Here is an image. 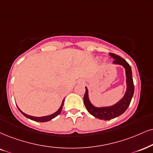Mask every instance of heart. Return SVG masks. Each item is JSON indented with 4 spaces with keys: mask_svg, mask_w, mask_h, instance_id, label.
<instances>
[{
    "mask_svg": "<svg viewBox=\"0 0 153 153\" xmlns=\"http://www.w3.org/2000/svg\"><path fill=\"white\" fill-rule=\"evenodd\" d=\"M104 62H106V59H104Z\"/></svg>",
    "mask_w": 153,
    "mask_h": 153,
    "instance_id": "1",
    "label": "heart"
}]
</instances>
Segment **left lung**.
Instances as JSON below:
<instances>
[{
	"label": "left lung",
	"instance_id": "left-lung-1",
	"mask_svg": "<svg viewBox=\"0 0 153 153\" xmlns=\"http://www.w3.org/2000/svg\"><path fill=\"white\" fill-rule=\"evenodd\" d=\"M109 55L114 59V61L113 62L114 65H120L125 69L126 89L123 97L114 105L100 107L96 106L91 102L88 97V90L86 86H85L86 91L84 97V103L88 112L96 118L104 120L113 119L123 114L128 108L134 93V84H133L131 66L121 56L113 53H109Z\"/></svg>",
	"mask_w": 153,
	"mask_h": 153
}]
</instances>
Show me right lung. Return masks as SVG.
<instances>
[{
	"label": "right lung",
	"mask_w": 153,
	"mask_h": 153,
	"mask_svg": "<svg viewBox=\"0 0 153 153\" xmlns=\"http://www.w3.org/2000/svg\"><path fill=\"white\" fill-rule=\"evenodd\" d=\"M64 101H65V99H63V101H62V104L60 105V107L58 109L57 111H56V112L53 113V114H50V115H48V116H41V117H36V116H30V115H27L26 114H25L24 112H22V111L20 110V108H19V107L18 106V108L19 109V111L21 112V114L23 115L26 117V118H29V119L30 120H33L34 121H37V122H42V123H44V122H48L49 120L53 119L54 118H55L56 116H57L58 115H59L60 113L62 112V108H63V105H64Z\"/></svg>",
	"instance_id": "obj_1"
}]
</instances>
